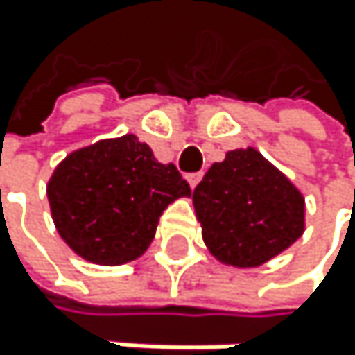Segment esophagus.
<instances>
[{"mask_svg":"<svg viewBox=\"0 0 355 355\" xmlns=\"http://www.w3.org/2000/svg\"><path fill=\"white\" fill-rule=\"evenodd\" d=\"M200 179H202V174H200V172H191V174H187V181H189V185H191V187H196V185L200 183Z\"/></svg>","mask_w":355,"mask_h":355,"instance_id":"34e87169","label":"esophagus"}]
</instances>
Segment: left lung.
Returning <instances> with one entry per match:
<instances>
[{"label": "left lung", "instance_id": "left-lung-1", "mask_svg": "<svg viewBox=\"0 0 355 355\" xmlns=\"http://www.w3.org/2000/svg\"><path fill=\"white\" fill-rule=\"evenodd\" d=\"M202 239L219 262L262 266L304 232V198L255 148L227 151L193 189Z\"/></svg>", "mask_w": 355, "mask_h": 355}]
</instances>
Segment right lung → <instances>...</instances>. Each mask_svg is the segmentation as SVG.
I'll return each instance as SVG.
<instances>
[{
  "label": "right lung",
  "instance_id": "right-lung-1",
  "mask_svg": "<svg viewBox=\"0 0 355 355\" xmlns=\"http://www.w3.org/2000/svg\"><path fill=\"white\" fill-rule=\"evenodd\" d=\"M46 193L70 249L93 264L119 266L148 249L168 204L191 189L174 164H159L151 146L128 134L70 153Z\"/></svg>",
  "mask_w": 355,
  "mask_h": 355
}]
</instances>
